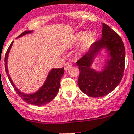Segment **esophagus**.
Wrapping results in <instances>:
<instances>
[{"label": "esophagus", "instance_id": "1", "mask_svg": "<svg viewBox=\"0 0 134 134\" xmlns=\"http://www.w3.org/2000/svg\"><path fill=\"white\" fill-rule=\"evenodd\" d=\"M72 63H71V62H67L65 63V70H67L68 69H69L70 67H71V66L72 65Z\"/></svg>", "mask_w": 134, "mask_h": 134}]
</instances>
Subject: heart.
<instances>
[{
	"instance_id": "obj_1",
	"label": "heart",
	"mask_w": 134,
	"mask_h": 134,
	"mask_svg": "<svg viewBox=\"0 0 134 134\" xmlns=\"http://www.w3.org/2000/svg\"><path fill=\"white\" fill-rule=\"evenodd\" d=\"M93 38V37L92 33L88 32V33L86 35V32H84V31L79 32L76 35V37H75L76 41H77V42H79V41L83 39L82 42L81 48H80L82 51H85V50H86L88 48V47L92 44Z\"/></svg>"
}]
</instances>
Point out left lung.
<instances>
[{
    "instance_id": "1",
    "label": "left lung",
    "mask_w": 134,
    "mask_h": 134,
    "mask_svg": "<svg viewBox=\"0 0 134 134\" xmlns=\"http://www.w3.org/2000/svg\"><path fill=\"white\" fill-rule=\"evenodd\" d=\"M102 37L92 44L89 51L76 62L79 73L78 85L82 92L92 97H99L111 93L123 77L125 66V48L120 36L109 25L103 23ZM105 47L111 59L102 72L91 67L97 53Z\"/></svg>"
}]
</instances>
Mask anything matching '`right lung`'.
I'll return each mask as SVG.
<instances>
[{
    "instance_id": "add662e5",
    "label": "right lung",
    "mask_w": 134,
    "mask_h": 134,
    "mask_svg": "<svg viewBox=\"0 0 134 134\" xmlns=\"http://www.w3.org/2000/svg\"><path fill=\"white\" fill-rule=\"evenodd\" d=\"M32 31H25L22 32L20 35L18 36V38L25 35V34L31 33ZM13 42H12L11 44L10 45L9 48L6 51V55H5V69H6V72L7 74V76L8 77L9 80L12 84V86L14 88V90L18 93V96L27 103H29L31 105H34L37 106L44 105L45 104L50 103L51 101H52L56 95L58 94L59 92V87H60V80L61 78L63 76L64 73V67L63 68L58 69H52L49 72L48 77L45 81L44 84H43L42 87L37 91V92L32 94H26L21 92L16 86H15L14 84L13 83L11 78L8 74V70L7 67V61L8 54L10 52V50L11 49L12 45Z\"/></svg>"
}]
</instances>
